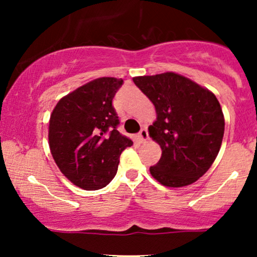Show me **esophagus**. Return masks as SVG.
Listing matches in <instances>:
<instances>
[{
	"instance_id": "1",
	"label": "esophagus",
	"mask_w": 257,
	"mask_h": 257,
	"mask_svg": "<svg viewBox=\"0 0 257 257\" xmlns=\"http://www.w3.org/2000/svg\"><path fill=\"white\" fill-rule=\"evenodd\" d=\"M139 139H140L141 143H146L149 140V132H147L146 128H143L139 133Z\"/></svg>"
}]
</instances>
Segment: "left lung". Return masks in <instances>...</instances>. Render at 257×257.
Wrapping results in <instances>:
<instances>
[{"instance_id":"1","label":"left lung","mask_w":257,"mask_h":257,"mask_svg":"<svg viewBox=\"0 0 257 257\" xmlns=\"http://www.w3.org/2000/svg\"><path fill=\"white\" fill-rule=\"evenodd\" d=\"M133 81L157 112L149 134L161 146L162 157L150 173L168 187L193 184L208 172L222 144L225 119L219 100L210 90L174 72Z\"/></svg>"}]
</instances>
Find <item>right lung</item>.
<instances>
[{
	"label": "right lung",
	"mask_w": 257,
	"mask_h": 257,
	"mask_svg": "<svg viewBox=\"0 0 257 257\" xmlns=\"http://www.w3.org/2000/svg\"><path fill=\"white\" fill-rule=\"evenodd\" d=\"M123 79L101 77L59 100L49 119V147L60 172L87 191L110 184L133 141L117 131L112 105Z\"/></svg>",
	"instance_id": "right-lung-1"
}]
</instances>
